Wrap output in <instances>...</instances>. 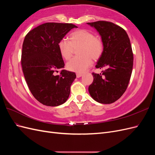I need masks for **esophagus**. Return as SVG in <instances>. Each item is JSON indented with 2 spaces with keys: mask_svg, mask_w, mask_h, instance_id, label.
<instances>
[{
  "mask_svg": "<svg viewBox=\"0 0 155 155\" xmlns=\"http://www.w3.org/2000/svg\"><path fill=\"white\" fill-rule=\"evenodd\" d=\"M83 76V74H79V73H77L76 74V77L77 78H80V77H81Z\"/></svg>",
  "mask_w": 155,
  "mask_h": 155,
  "instance_id": "obj_1",
  "label": "esophagus"
}]
</instances>
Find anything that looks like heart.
<instances>
[{
  "instance_id": "obj_1",
  "label": "heart",
  "mask_w": 155,
  "mask_h": 155,
  "mask_svg": "<svg viewBox=\"0 0 155 155\" xmlns=\"http://www.w3.org/2000/svg\"><path fill=\"white\" fill-rule=\"evenodd\" d=\"M70 41L62 39L58 43L61 55L66 60L72 57L74 48H78L79 56L70 59L67 64V68L75 72H83L92 64V59L100 58L104 50L101 39L87 30H78L69 35Z\"/></svg>"
}]
</instances>
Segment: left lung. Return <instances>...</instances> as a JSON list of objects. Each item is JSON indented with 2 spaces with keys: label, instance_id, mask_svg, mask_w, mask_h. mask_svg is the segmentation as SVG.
Returning a JSON list of instances; mask_svg holds the SVG:
<instances>
[{
  "label": "left lung",
  "instance_id": "1",
  "mask_svg": "<svg viewBox=\"0 0 155 155\" xmlns=\"http://www.w3.org/2000/svg\"><path fill=\"white\" fill-rule=\"evenodd\" d=\"M99 33L104 50L96 68L102 74L92 73L94 80L88 87L91 96L98 103L110 104L123 95L132 74L133 54L130 39L120 26L107 21L87 22Z\"/></svg>",
  "mask_w": 155,
  "mask_h": 155
}]
</instances>
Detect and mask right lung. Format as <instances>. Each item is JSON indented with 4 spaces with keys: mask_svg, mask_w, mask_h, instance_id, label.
<instances>
[{
    "mask_svg": "<svg viewBox=\"0 0 155 155\" xmlns=\"http://www.w3.org/2000/svg\"><path fill=\"white\" fill-rule=\"evenodd\" d=\"M76 26L68 23L46 22L30 31L22 44L21 64L32 95L41 104L57 107L68 100L74 72L61 70L64 63L58 43Z\"/></svg>",
    "mask_w": 155,
    "mask_h": 155,
    "instance_id": "obj_1",
    "label": "right lung"
}]
</instances>
